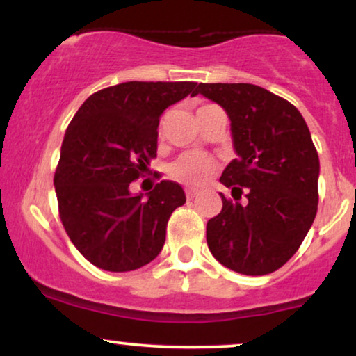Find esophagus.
Wrapping results in <instances>:
<instances>
[{
	"mask_svg": "<svg viewBox=\"0 0 356 356\" xmlns=\"http://www.w3.org/2000/svg\"><path fill=\"white\" fill-rule=\"evenodd\" d=\"M197 194H199V189H194V187H189V189H186L187 199H194Z\"/></svg>",
	"mask_w": 356,
	"mask_h": 356,
	"instance_id": "1",
	"label": "esophagus"
}]
</instances>
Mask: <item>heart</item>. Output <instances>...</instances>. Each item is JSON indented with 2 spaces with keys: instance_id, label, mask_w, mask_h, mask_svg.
Instances as JSON below:
<instances>
[{
  "instance_id": "1",
  "label": "heart",
  "mask_w": 356,
  "mask_h": 356,
  "mask_svg": "<svg viewBox=\"0 0 356 356\" xmlns=\"http://www.w3.org/2000/svg\"><path fill=\"white\" fill-rule=\"evenodd\" d=\"M216 164L209 155L201 152H187L179 157L170 167V172L179 181L187 184H202L214 174Z\"/></svg>"
}]
</instances>
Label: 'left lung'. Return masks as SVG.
Returning a JSON list of instances; mask_svg holds the SVG:
<instances>
[{
	"mask_svg": "<svg viewBox=\"0 0 356 356\" xmlns=\"http://www.w3.org/2000/svg\"><path fill=\"white\" fill-rule=\"evenodd\" d=\"M197 93L226 110L238 155L219 179L234 201L220 194L207 246L232 271L269 275L295 254L316 216L320 159L312 134L295 105L257 85L199 83Z\"/></svg>",
	"mask_w": 356,
	"mask_h": 356,
	"instance_id": "left-lung-1",
	"label": "left lung"
}]
</instances>
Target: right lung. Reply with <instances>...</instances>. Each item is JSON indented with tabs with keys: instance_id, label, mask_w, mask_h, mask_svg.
Segmentation results:
<instances>
[{
	"instance_id": "add662e5",
	"label": "right lung",
	"mask_w": 356,
	"mask_h": 356,
	"mask_svg": "<svg viewBox=\"0 0 356 356\" xmlns=\"http://www.w3.org/2000/svg\"><path fill=\"white\" fill-rule=\"evenodd\" d=\"M187 95H197L195 81H125L90 95L68 125L53 179L60 219L97 268L134 271L164 248L184 189L162 181L144 195L129 186L157 155L159 118Z\"/></svg>"
}]
</instances>
